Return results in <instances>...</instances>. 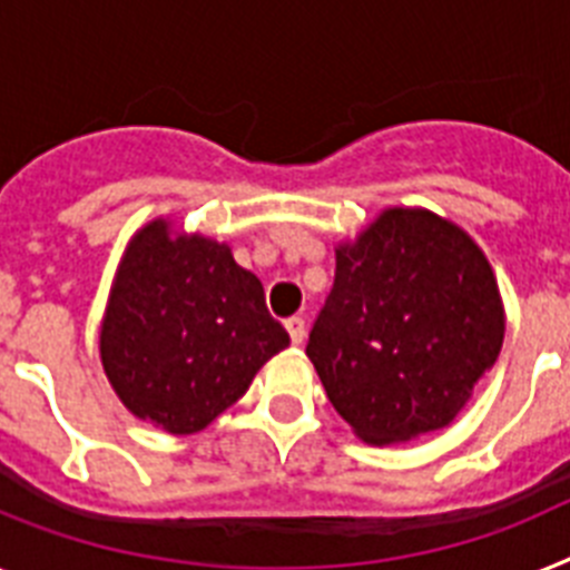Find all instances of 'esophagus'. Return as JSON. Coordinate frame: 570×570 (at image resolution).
Segmentation results:
<instances>
[{"label":"esophagus","instance_id":"34e87169","mask_svg":"<svg viewBox=\"0 0 570 570\" xmlns=\"http://www.w3.org/2000/svg\"><path fill=\"white\" fill-rule=\"evenodd\" d=\"M286 333H289V338H293V344H301L304 342V336H307V324H304V318L301 315H289L284 322Z\"/></svg>","mask_w":570,"mask_h":570}]
</instances>
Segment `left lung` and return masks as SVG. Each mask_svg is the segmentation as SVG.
I'll list each match as a JSON object with an SVG mask.
<instances>
[{
    "label": "left lung",
    "mask_w": 570,
    "mask_h": 570,
    "mask_svg": "<svg viewBox=\"0 0 570 570\" xmlns=\"http://www.w3.org/2000/svg\"><path fill=\"white\" fill-rule=\"evenodd\" d=\"M501 342L499 284L470 234L391 208L338 246L307 356L333 409L382 446L452 423Z\"/></svg>",
    "instance_id": "left-lung-1"
}]
</instances>
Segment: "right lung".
Listing matches in <instances>:
<instances>
[{
  "mask_svg": "<svg viewBox=\"0 0 570 570\" xmlns=\"http://www.w3.org/2000/svg\"><path fill=\"white\" fill-rule=\"evenodd\" d=\"M286 344L263 284L232 248L170 237L165 219L132 237L100 327V358L136 417L170 434L199 432Z\"/></svg>",
  "mask_w": 570,
  "mask_h": 570,
  "instance_id": "add662e5",
  "label": "right lung"
}]
</instances>
